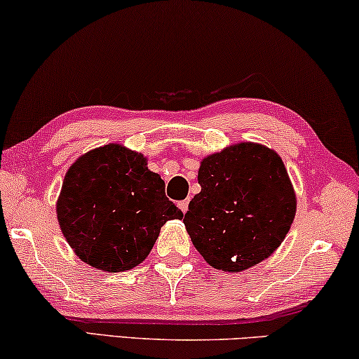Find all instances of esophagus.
<instances>
[{
  "instance_id": "34e87169",
  "label": "esophagus",
  "mask_w": 359,
  "mask_h": 359,
  "mask_svg": "<svg viewBox=\"0 0 359 359\" xmlns=\"http://www.w3.org/2000/svg\"><path fill=\"white\" fill-rule=\"evenodd\" d=\"M179 208H180V210L182 212H187V210H189V200H184V201H179Z\"/></svg>"
}]
</instances>
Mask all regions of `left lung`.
<instances>
[{
    "instance_id": "8db88e82",
    "label": "left lung",
    "mask_w": 359,
    "mask_h": 359,
    "mask_svg": "<svg viewBox=\"0 0 359 359\" xmlns=\"http://www.w3.org/2000/svg\"><path fill=\"white\" fill-rule=\"evenodd\" d=\"M198 184L184 224L210 266L243 271L280 248L297 201L276 151L252 142L226 147L203 159Z\"/></svg>"
}]
</instances>
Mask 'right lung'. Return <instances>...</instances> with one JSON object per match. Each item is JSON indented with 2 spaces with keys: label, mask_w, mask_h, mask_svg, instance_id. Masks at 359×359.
Masks as SVG:
<instances>
[{
  "label": "right lung",
  "mask_w": 359,
  "mask_h": 359,
  "mask_svg": "<svg viewBox=\"0 0 359 359\" xmlns=\"http://www.w3.org/2000/svg\"><path fill=\"white\" fill-rule=\"evenodd\" d=\"M57 219L73 251L104 271L134 269L150 254L161 226L184 214L142 153L118 144L79 156L67 170Z\"/></svg>",
  "instance_id": "add662e5"
}]
</instances>
